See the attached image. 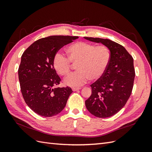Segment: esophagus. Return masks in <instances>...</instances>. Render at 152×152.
I'll return each mask as SVG.
<instances>
[{
	"label": "esophagus",
	"instance_id": "esophagus-1",
	"mask_svg": "<svg viewBox=\"0 0 152 152\" xmlns=\"http://www.w3.org/2000/svg\"><path fill=\"white\" fill-rule=\"evenodd\" d=\"M81 88L80 87H73L72 88V91H77L78 90H80Z\"/></svg>",
	"mask_w": 152,
	"mask_h": 152
}]
</instances>
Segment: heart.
<instances>
[{"instance_id":"b5f03b06","label":"heart","mask_w":152,"mask_h":152,"mask_svg":"<svg viewBox=\"0 0 152 152\" xmlns=\"http://www.w3.org/2000/svg\"><path fill=\"white\" fill-rule=\"evenodd\" d=\"M68 58L57 53L53 58V66L59 75L66 76L70 73L72 64H77V71L65 79L67 86L76 87L85 84L90 79L96 80L103 76L110 61L109 49L103 45H97L77 42L67 48ZM72 63L71 64V63Z\"/></svg>"}]
</instances>
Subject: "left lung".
<instances>
[{"label": "left lung", "instance_id": "1", "mask_svg": "<svg viewBox=\"0 0 152 152\" xmlns=\"http://www.w3.org/2000/svg\"><path fill=\"white\" fill-rule=\"evenodd\" d=\"M84 38L102 43L111 55L103 76L91 85L92 94L86 101V108L95 117H112L125 106L131 94L135 77L133 58L122 45L111 40Z\"/></svg>", "mask_w": 152, "mask_h": 152}]
</instances>
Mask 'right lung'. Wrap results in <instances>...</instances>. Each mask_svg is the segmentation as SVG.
Instances as JSON below:
<instances>
[{"label":"right lung","instance_id":"1","mask_svg":"<svg viewBox=\"0 0 152 152\" xmlns=\"http://www.w3.org/2000/svg\"><path fill=\"white\" fill-rule=\"evenodd\" d=\"M77 36L53 35L40 39L23 53L18 77L26 104L40 116L50 117L60 113L72 93L70 87H56L61 79L53 66L54 54Z\"/></svg>","mask_w":152,"mask_h":152}]
</instances>
